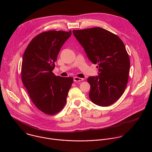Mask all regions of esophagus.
<instances>
[{
	"instance_id": "esophagus-1",
	"label": "esophagus",
	"mask_w": 152,
	"mask_h": 152,
	"mask_svg": "<svg viewBox=\"0 0 152 152\" xmlns=\"http://www.w3.org/2000/svg\"><path fill=\"white\" fill-rule=\"evenodd\" d=\"M73 80H74V81L75 82H81V81H82L83 80V79H82V78H80V77H75L74 78H73Z\"/></svg>"
}]
</instances>
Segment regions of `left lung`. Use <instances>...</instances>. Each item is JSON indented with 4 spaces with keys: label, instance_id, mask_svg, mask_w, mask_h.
<instances>
[{
    "label": "left lung",
    "instance_id": "obj_1",
    "mask_svg": "<svg viewBox=\"0 0 152 152\" xmlns=\"http://www.w3.org/2000/svg\"><path fill=\"white\" fill-rule=\"evenodd\" d=\"M73 33L89 60L98 64L99 75L87 79L90 99L100 106L113 104L123 94L129 77L130 59L123 42L99 27L73 30Z\"/></svg>",
    "mask_w": 152,
    "mask_h": 152
}]
</instances>
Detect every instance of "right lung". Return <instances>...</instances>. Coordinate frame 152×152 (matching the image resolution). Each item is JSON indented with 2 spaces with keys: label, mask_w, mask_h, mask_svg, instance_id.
Returning a JSON list of instances; mask_svg holds the SVG:
<instances>
[{
  "label": "right lung",
  "mask_w": 152,
  "mask_h": 152,
  "mask_svg": "<svg viewBox=\"0 0 152 152\" xmlns=\"http://www.w3.org/2000/svg\"><path fill=\"white\" fill-rule=\"evenodd\" d=\"M71 35V31L42 32L32 39L23 54L21 80L34 104L46 114L62 109L73 82L71 77L56 76L52 72L60 49Z\"/></svg>",
  "instance_id": "obj_1"
}]
</instances>
